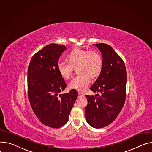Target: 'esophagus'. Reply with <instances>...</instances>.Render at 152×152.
<instances>
[{
    "instance_id": "esophagus-1",
    "label": "esophagus",
    "mask_w": 152,
    "mask_h": 152,
    "mask_svg": "<svg viewBox=\"0 0 152 152\" xmlns=\"http://www.w3.org/2000/svg\"><path fill=\"white\" fill-rule=\"evenodd\" d=\"M84 96H85V95L84 94H83L81 92H79V94H78V97L79 98H80V97H84Z\"/></svg>"
}]
</instances>
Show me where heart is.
<instances>
[{
    "instance_id": "b5f03b06",
    "label": "heart",
    "mask_w": 152,
    "mask_h": 152,
    "mask_svg": "<svg viewBox=\"0 0 152 152\" xmlns=\"http://www.w3.org/2000/svg\"><path fill=\"white\" fill-rule=\"evenodd\" d=\"M69 63L59 62L57 64L58 72L64 79L71 77L74 68L77 66L79 75L74 77L68 84L70 89L84 92L90 84V77H98L102 71L103 59L96 50H88L76 48L67 55Z\"/></svg>"
}]
</instances>
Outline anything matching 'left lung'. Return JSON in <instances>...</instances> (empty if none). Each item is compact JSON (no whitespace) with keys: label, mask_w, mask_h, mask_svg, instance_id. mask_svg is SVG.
<instances>
[{"label":"left lung","mask_w":152,"mask_h":152,"mask_svg":"<svg viewBox=\"0 0 152 152\" xmlns=\"http://www.w3.org/2000/svg\"><path fill=\"white\" fill-rule=\"evenodd\" d=\"M102 53L103 68L90 90L101 96L86 95L88 104L85 109L87 122L95 128L112 123L122 110L126 98V69L123 60L110 46L94 44Z\"/></svg>","instance_id":"left-lung-1"}]
</instances>
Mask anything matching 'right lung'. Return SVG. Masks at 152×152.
Listing matches in <instances>:
<instances>
[{
    "instance_id": "right-lung-1",
    "label": "right lung",
    "mask_w": 152,
    "mask_h": 152,
    "mask_svg": "<svg viewBox=\"0 0 152 152\" xmlns=\"http://www.w3.org/2000/svg\"><path fill=\"white\" fill-rule=\"evenodd\" d=\"M66 48L64 45L46 46L32 57L27 72L30 106L42 124L54 128L62 127L68 122L78 95L74 89L59 94L66 87L57 70L59 57Z\"/></svg>"
}]
</instances>
